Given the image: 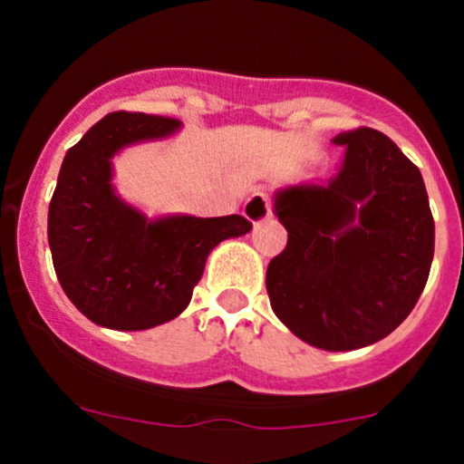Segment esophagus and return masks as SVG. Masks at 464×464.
<instances>
[{
	"label": "esophagus",
	"mask_w": 464,
	"mask_h": 464,
	"mask_svg": "<svg viewBox=\"0 0 464 464\" xmlns=\"http://www.w3.org/2000/svg\"><path fill=\"white\" fill-rule=\"evenodd\" d=\"M245 215L251 222H262L271 215V199L266 193H254L249 202L245 204Z\"/></svg>",
	"instance_id": "obj_1"
}]
</instances>
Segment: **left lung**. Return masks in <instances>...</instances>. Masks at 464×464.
Here are the masks:
<instances>
[{
	"mask_svg": "<svg viewBox=\"0 0 464 464\" xmlns=\"http://www.w3.org/2000/svg\"><path fill=\"white\" fill-rule=\"evenodd\" d=\"M339 172L276 193L287 246L266 266L271 310L305 343L357 350L391 334L431 271L435 224L424 179L372 128L341 132Z\"/></svg>",
	"mask_w": 464,
	"mask_h": 464,
	"instance_id": "1",
	"label": "left lung"
}]
</instances>
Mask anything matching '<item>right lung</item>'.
<instances>
[{"instance_id":"1","label":"right lung","mask_w":464,"mask_h":464,"mask_svg":"<svg viewBox=\"0 0 464 464\" xmlns=\"http://www.w3.org/2000/svg\"><path fill=\"white\" fill-rule=\"evenodd\" d=\"M179 128L168 116L111 111L64 154L49 204V246L64 294L96 325L132 332L179 316L210 251L254 227L242 215L148 219L114 193L111 157Z\"/></svg>"}]
</instances>
